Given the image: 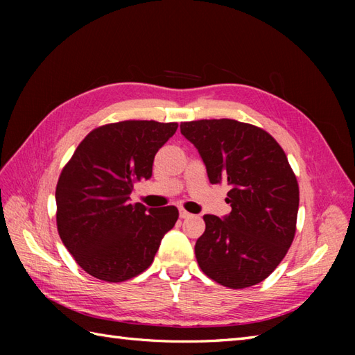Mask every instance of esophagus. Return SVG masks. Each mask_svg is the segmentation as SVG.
<instances>
[{
	"instance_id": "34e87169",
	"label": "esophagus",
	"mask_w": 355,
	"mask_h": 355,
	"mask_svg": "<svg viewBox=\"0 0 355 355\" xmlns=\"http://www.w3.org/2000/svg\"><path fill=\"white\" fill-rule=\"evenodd\" d=\"M192 215L187 212V210H184V209H180V218H182V220H186V218H191Z\"/></svg>"
}]
</instances>
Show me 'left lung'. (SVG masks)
Listing matches in <instances>:
<instances>
[{
  "label": "left lung",
  "mask_w": 355,
  "mask_h": 355,
  "mask_svg": "<svg viewBox=\"0 0 355 355\" xmlns=\"http://www.w3.org/2000/svg\"><path fill=\"white\" fill-rule=\"evenodd\" d=\"M180 130L206 164L209 182L229 186L232 212L205 215L195 244L202 273L233 290L262 282L296 233L299 184L284 149L261 128L232 119L183 122Z\"/></svg>",
  "instance_id": "obj_1"
}]
</instances>
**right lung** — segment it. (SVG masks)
Returning <instances> with one entry per match:
<instances>
[{"mask_svg": "<svg viewBox=\"0 0 355 355\" xmlns=\"http://www.w3.org/2000/svg\"><path fill=\"white\" fill-rule=\"evenodd\" d=\"M177 123L125 120L96 128L79 143L56 186V224L78 266L101 281L123 282L154 261L178 209L131 205L134 183L153 175L157 150Z\"/></svg>", "mask_w": 355, "mask_h": 355, "instance_id": "1", "label": "right lung"}]
</instances>
